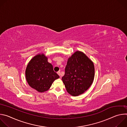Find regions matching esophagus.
I'll return each mask as SVG.
<instances>
[{"label": "esophagus", "instance_id": "1", "mask_svg": "<svg viewBox=\"0 0 127 127\" xmlns=\"http://www.w3.org/2000/svg\"><path fill=\"white\" fill-rule=\"evenodd\" d=\"M57 74L60 76V77H61V76H60V75H61V73H60V71H58V72H57Z\"/></svg>", "mask_w": 127, "mask_h": 127}]
</instances>
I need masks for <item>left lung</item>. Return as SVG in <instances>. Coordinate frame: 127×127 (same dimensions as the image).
I'll return each instance as SVG.
<instances>
[{
    "instance_id": "1",
    "label": "left lung",
    "mask_w": 127,
    "mask_h": 127,
    "mask_svg": "<svg viewBox=\"0 0 127 127\" xmlns=\"http://www.w3.org/2000/svg\"><path fill=\"white\" fill-rule=\"evenodd\" d=\"M95 72L92 60L83 52L76 51L68 59L62 78L67 92L74 96L83 94L93 84Z\"/></svg>"
}]
</instances>
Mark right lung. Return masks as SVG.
Wrapping results in <instances>:
<instances>
[{
  "label": "right lung",
  "instance_id": "obj_1",
  "mask_svg": "<svg viewBox=\"0 0 127 127\" xmlns=\"http://www.w3.org/2000/svg\"><path fill=\"white\" fill-rule=\"evenodd\" d=\"M25 74L28 84L39 93L47 91L54 81L60 77L43 53L37 54L30 61Z\"/></svg>",
  "mask_w": 127,
  "mask_h": 127
}]
</instances>
